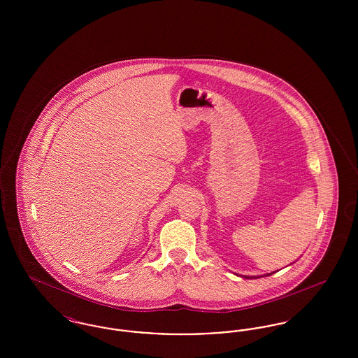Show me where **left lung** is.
<instances>
[{"label":"left lung","instance_id":"left-lung-1","mask_svg":"<svg viewBox=\"0 0 358 358\" xmlns=\"http://www.w3.org/2000/svg\"><path fill=\"white\" fill-rule=\"evenodd\" d=\"M270 275H271V273H270Z\"/></svg>","mask_w":358,"mask_h":358}]
</instances>
